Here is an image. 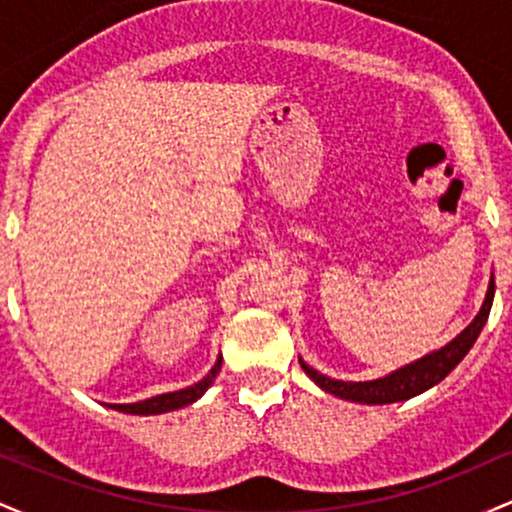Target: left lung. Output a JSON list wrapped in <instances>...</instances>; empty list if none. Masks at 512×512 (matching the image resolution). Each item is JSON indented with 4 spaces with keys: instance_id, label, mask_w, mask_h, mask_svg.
Listing matches in <instances>:
<instances>
[{
    "instance_id": "1",
    "label": "left lung",
    "mask_w": 512,
    "mask_h": 512,
    "mask_svg": "<svg viewBox=\"0 0 512 512\" xmlns=\"http://www.w3.org/2000/svg\"><path fill=\"white\" fill-rule=\"evenodd\" d=\"M493 291H496V284H493V276H491L489 289H486L484 303H481L479 313L474 315V320L469 322V325L464 327L452 342L440 346L436 351H431V354L416 358V361L407 363V366L392 370V373L383 375V378L363 380V383L334 380L330 375L320 373V370L308 366L303 358H298V361H301V368L305 370V375H308L320 390L330 392V395L339 399H346V402H358V404L404 402V399L421 395V392L431 390L433 385H438L440 380H443L445 375H448L464 356H467V351L472 349L474 342H477L481 330H484L486 320H489Z\"/></svg>"
}]
</instances>
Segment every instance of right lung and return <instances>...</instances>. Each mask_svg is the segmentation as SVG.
Segmentation results:
<instances>
[{
	"label": "right lung",
	"mask_w": 512,
	"mask_h": 512,
	"mask_svg": "<svg viewBox=\"0 0 512 512\" xmlns=\"http://www.w3.org/2000/svg\"><path fill=\"white\" fill-rule=\"evenodd\" d=\"M221 361H223V358L219 354V358H216V363H214V368H211L209 373L204 375V378L199 380V383H195V385L182 387V390H175V392H163V395L142 399V402L108 404V407L115 409V411H122V414H137V416L166 414V411H175V409L187 407V404L197 402V399L202 397L211 385H214V378H216V375H219V370H221Z\"/></svg>",
	"instance_id": "obj_1"
}]
</instances>
